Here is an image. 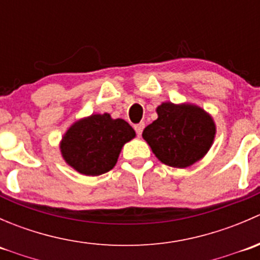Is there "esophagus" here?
<instances>
[{
  "label": "esophagus",
  "mask_w": 260,
  "mask_h": 260,
  "mask_svg": "<svg viewBox=\"0 0 260 260\" xmlns=\"http://www.w3.org/2000/svg\"><path fill=\"white\" fill-rule=\"evenodd\" d=\"M143 128H145V123H143V122L138 123V124H136V125H135V129H136V133H137V136H141V135H142Z\"/></svg>",
  "instance_id": "obj_1"
}]
</instances>
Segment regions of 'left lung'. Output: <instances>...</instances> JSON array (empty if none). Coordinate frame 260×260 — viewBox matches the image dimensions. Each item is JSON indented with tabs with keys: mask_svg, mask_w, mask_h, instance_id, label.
I'll return each mask as SVG.
<instances>
[{
	"mask_svg": "<svg viewBox=\"0 0 260 260\" xmlns=\"http://www.w3.org/2000/svg\"><path fill=\"white\" fill-rule=\"evenodd\" d=\"M157 119L143 129V140L167 166L186 169L205 157L214 143L216 124L210 113L192 103L164 102Z\"/></svg>",
	"mask_w": 260,
	"mask_h": 260,
	"instance_id": "left-lung-1",
	"label": "left lung"
}]
</instances>
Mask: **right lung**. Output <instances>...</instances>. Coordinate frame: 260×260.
I'll list each match as a JSON object with an SVG mask.
<instances>
[{
    "mask_svg": "<svg viewBox=\"0 0 260 260\" xmlns=\"http://www.w3.org/2000/svg\"><path fill=\"white\" fill-rule=\"evenodd\" d=\"M135 137V129L122 118L90 114L68 128L59 148L68 166L84 176H99L113 169L123 146Z\"/></svg>",
    "mask_w": 260,
    "mask_h": 260,
    "instance_id": "obj_1",
    "label": "right lung"
}]
</instances>
